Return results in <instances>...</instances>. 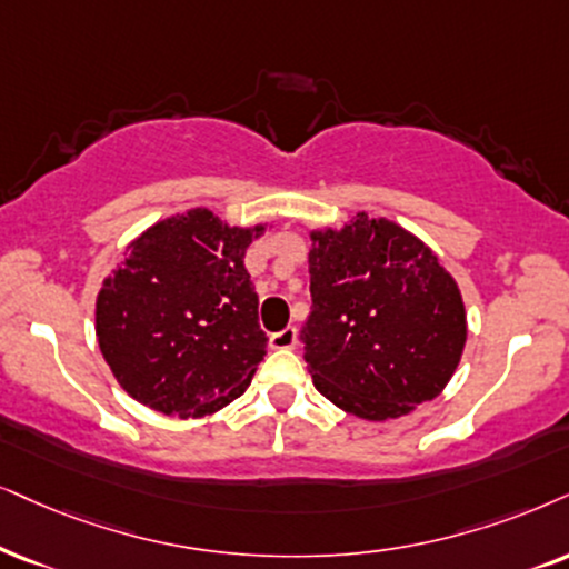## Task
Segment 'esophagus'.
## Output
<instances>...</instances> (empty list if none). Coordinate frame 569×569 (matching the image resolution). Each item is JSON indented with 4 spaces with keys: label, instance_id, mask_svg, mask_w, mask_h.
<instances>
[{
    "label": "esophagus",
    "instance_id": "34e87169",
    "mask_svg": "<svg viewBox=\"0 0 569 569\" xmlns=\"http://www.w3.org/2000/svg\"><path fill=\"white\" fill-rule=\"evenodd\" d=\"M270 347L272 349H293L297 347V328L289 326L283 330H278V333L270 336Z\"/></svg>",
    "mask_w": 569,
    "mask_h": 569
}]
</instances>
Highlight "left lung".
Listing matches in <instances>:
<instances>
[{
    "mask_svg": "<svg viewBox=\"0 0 569 569\" xmlns=\"http://www.w3.org/2000/svg\"><path fill=\"white\" fill-rule=\"evenodd\" d=\"M312 312L301 328L315 388L362 420L436 399L467 341L462 293L420 239L386 218L312 233Z\"/></svg>",
    "mask_w": 569,
    "mask_h": 569,
    "instance_id": "obj_1",
    "label": "left lung"
}]
</instances>
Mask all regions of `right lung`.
Wrapping results in <instances>:
<instances>
[{
	"instance_id": "obj_1",
	"label": "right lung",
	"mask_w": 569,
	"mask_h": 569,
	"mask_svg": "<svg viewBox=\"0 0 569 569\" xmlns=\"http://www.w3.org/2000/svg\"><path fill=\"white\" fill-rule=\"evenodd\" d=\"M264 226L210 210L143 231L97 297L99 349L118 383L162 415L201 417L239 399L268 336L243 254Z\"/></svg>"
}]
</instances>
